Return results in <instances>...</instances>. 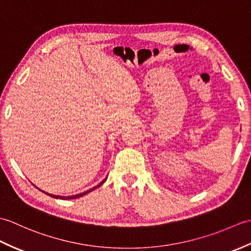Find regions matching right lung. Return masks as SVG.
<instances>
[{"instance_id":"obj_1","label":"right lung","mask_w":251,"mask_h":251,"mask_svg":"<svg viewBox=\"0 0 251 251\" xmlns=\"http://www.w3.org/2000/svg\"><path fill=\"white\" fill-rule=\"evenodd\" d=\"M106 180V178L104 179V180H102L101 181V182L98 184V185H96V186H94L93 189H89V190H87L86 192H83V193H79V194H76V195H71V196H60V195H54V194H50V193H47V192H45V191H43V190H41V189H39L40 191H42V192H44L45 194H47V195H50V196H51V197H54V199H60V200H74V199H77V197H82V196H84V195H86L87 193H89V192H92V191H94L95 189H97V188H99V186L102 184L104 181Z\"/></svg>"}]
</instances>
